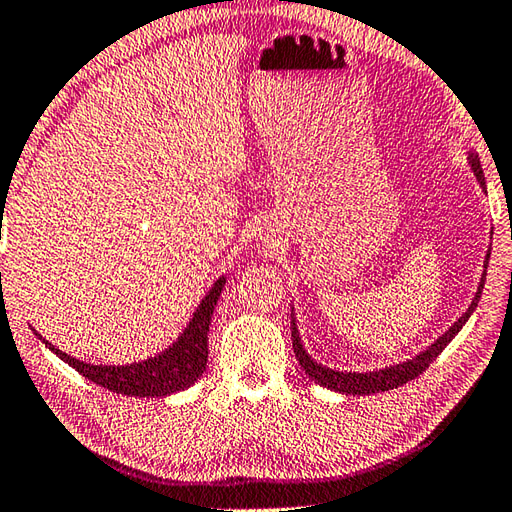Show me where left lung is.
Instances as JSON below:
<instances>
[{
  "mask_svg": "<svg viewBox=\"0 0 512 512\" xmlns=\"http://www.w3.org/2000/svg\"><path fill=\"white\" fill-rule=\"evenodd\" d=\"M469 163H471V170H473L475 178H478V183L482 185V189L486 192L482 165H480V159L475 157L473 152L469 154ZM489 257H491V248H489V253H486L484 268L489 266ZM484 279H486V270L482 272V281L478 285V292H475V296H473L469 310L462 314L456 320V323L451 325L445 331V334L432 344L430 349H425L423 353L417 355V358H412L408 362L395 364V366H386V368H382V371H373V373H340V371H334V368H327L323 364L314 362L310 355L305 353L303 344H301V338H299V329H296L294 314H292V347H294L296 358H299V364L303 366V371L310 375L316 384L325 386V388H331V390H338V392H347V395H373V392H384V390H392V388H397V386L408 384L410 379L419 377L425 371V368L430 366L438 358V355L443 353V349L447 347V344L456 338V334L462 329V325L467 323L475 307H478V301H480L482 290H484Z\"/></svg>",
  "mask_w": 512,
  "mask_h": 512,
  "instance_id": "8db88e82",
  "label": "left lung"
}]
</instances>
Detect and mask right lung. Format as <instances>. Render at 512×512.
<instances>
[{
	"label": "right lung",
	"mask_w": 512,
	"mask_h": 512,
	"mask_svg": "<svg viewBox=\"0 0 512 512\" xmlns=\"http://www.w3.org/2000/svg\"><path fill=\"white\" fill-rule=\"evenodd\" d=\"M224 283H227L224 277L213 283V288L207 292L205 299L198 305V310L194 312V318L189 320L187 329L170 349H165L157 358H148L144 362L128 366H95L71 358V355L56 349L52 342L43 340L41 336L39 338L45 342L47 349H52L71 368H76L82 377H87L89 382L106 390L128 397H168L172 392L185 390L196 384L202 371H205L209 358L207 334Z\"/></svg>",
	"instance_id": "add662e5"
}]
</instances>
